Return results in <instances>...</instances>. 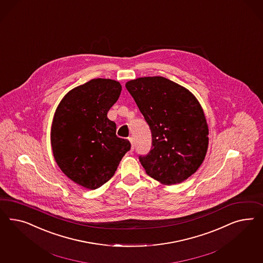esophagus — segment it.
Listing matches in <instances>:
<instances>
[{"instance_id":"esophagus-1","label":"esophagus","mask_w":263,"mask_h":263,"mask_svg":"<svg viewBox=\"0 0 263 263\" xmlns=\"http://www.w3.org/2000/svg\"><path fill=\"white\" fill-rule=\"evenodd\" d=\"M128 140L130 141V143H131V151H133L134 149V139L133 138H128Z\"/></svg>"}]
</instances>
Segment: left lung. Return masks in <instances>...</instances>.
<instances>
[{"mask_svg": "<svg viewBox=\"0 0 263 263\" xmlns=\"http://www.w3.org/2000/svg\"><path fill=\"white\" fill-rule=\"evenodd\" d=\"M149 125L152 146L139 159L145 173L165 185L181 183L206 155L208 126L198 99L187 88L155 76L125 84Z\"/></svg>", "mask_w": 263, "mask_h": 263, "instance_id": "8db88e82", "label": "left lung"}]
</instances>
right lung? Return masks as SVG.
Instances as JSON below:
<instances>
[{"mask_svg": "<svg viewBox=\"0 0 263 263\" xmlns=\"http://www.w3.org/2000/svg\"><path fill=\"white\" fill-rule=\"evenodd\" d=\"M121 85L111 79H92L68 91L57 108L51 127L54 158L75 183L95 190L115 175L128 140L116 135L107 112L117 102Z\"/></svg>", "mask_w": 263, "mask_h": 263, "instance_id": "right-lung-1", "label": "right lung"}]
</instances>
